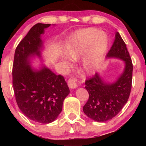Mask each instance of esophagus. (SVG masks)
Returning a JSON list of instances; mask_svg holds the SVG:
<instances>
[{"label":"esophagus","instance_id":"34e87169","mask_svg":"<svg viewBox=\"0 0 146 146\" xmlns=\"http://www.w3.org/2000/svg\"><path fill=\"white\" fill-rule=\"evenodd\" d=\"M68 85L70 89H75L77 88L76 85V78H70L68 82Z\"/></svg>","mask_w":146,"mask_h":146}]
</instances>
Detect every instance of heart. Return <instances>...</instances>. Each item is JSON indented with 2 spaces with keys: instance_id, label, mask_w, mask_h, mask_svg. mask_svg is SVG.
<instances>
[{
  "instance_id": "b5f03b06",
  "label": "heart",
  "mask_w": 146,
  "mask_h": 146,
  "mask_svg": "<svg viewBox=\"0 0 146 146\" xmlns=\"http://www.w3.org/2000/svg\"><path fill=\"white\" fill-rule=\"evenodd\" d=\"M110 38L104 31L96 28L79 29L69 36L65 45L66 55L77 59L86 53L82 59V66L86 72L91 73L100 65L107 52ZM60 60L71 66V62L65 56Z\"/></svg>"
}]
</instances>
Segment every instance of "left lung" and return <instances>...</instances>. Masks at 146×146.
<instances>
[{"label": "left lung", "mask_w": 146, "mask_h": 146, "mask_svg": "<svg viewBox=\"0 0 146 146\" xmlns=\"http://www.w3.org/2000/svg\"><path fill=\"white\" fill-rule=\"evenodd\" d=\"M107 58L122 60L124 68L113 82L106 81L99 73L86 81L85 88L90 95L83 111L91 119L99 122L111 120L119 113L129 98L131 89L133 64L126 45L118 32L106 55Z\"/></svg>", "instance_id": "left-lung-1"}]
</instances>
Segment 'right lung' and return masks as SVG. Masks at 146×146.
<instances>
[{
  "instance_id": "obj_1",
  "label": "right lung",
  "mask_w": 146,
  "mask_h": 146,
  "mask_svg": "<svg viewBox=\"0 0 146 146\" xmlns=\"http://www.w3.org/2000/svg\"><path fill=\"white\" fill-rule=\"evenodd\" d=\"M50 26L38 23L30 29L15 49L12 72L19 109L29 119L41 123L56 119L62 110L64 100L70 92L62 76L56 75L45 65L32 67L34 58L42 60V35Z\"/></svg>"
}]
</instances>
